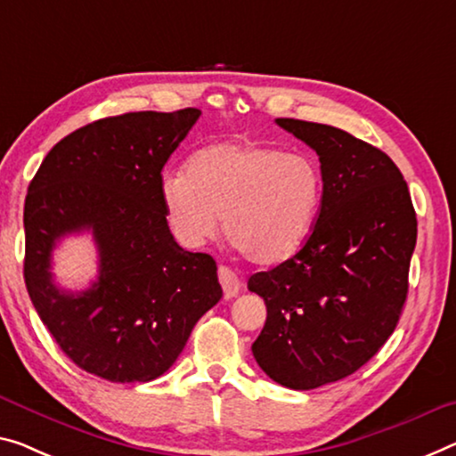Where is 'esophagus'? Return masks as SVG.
<instances>
[{
    "instance_id": "obj_1",
    "label": "esophagus",
    "mask_w": 456,
    "mask_h": 456,
    "mask_svg": "<svg viewBox=\"0 0 456 456\" xmlns=\"http://www.w3.org/2000/svg\"><path fill=\"white\" fill-rule=\"evenodd\" d=\"M218 277H220V283L224 289V297L232 299L238 296V293H240V281H238L236 273L232 269L226 267V265H220Z\"/></svg>"
}]
</instances>
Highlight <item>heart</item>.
Returning a JSON list of instances; mask_svg holds the SVG:
<instances>
[{
	"label": "heart",
	"instance_id": "heart-1",
	"mask_svg": "<svg viewBox=\"0 0 456 456\" xmlns=\"http://www.w3.org/2000/svg\"><path fill=\"white\" fill-rule=\"evenodd\" d=\"M160 204L175 238L189 248L224 232L244 258L277 265L312 234L324 198L316 160L258 140L214 142L195 151L185 175L160 179Z\"/></svg>",
	"mask_w": 456,
	"mask_h": 456
}]
</instances>
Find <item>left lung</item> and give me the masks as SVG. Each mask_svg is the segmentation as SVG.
I'll list each match as a JSON object with an SVG mask.
<instances>
[{
	"mask_svg": "<svg viewBox=\"0 0 456 456\" xmlns=\"http://www.w3.org/2000/svg\"><path fill=\"white\" fill-rule=\"evenodd\" d=\"M275 122L316 151L324 198L304 248L248 279L267 305L252 354L273 381L304 391L353 375L394 334L418 220L383 151L334 126Z\"/></svg>",
	"mask_w": 456,
	"mask_h": 456,
	"instance_id": "obj_1",
	"label": "left lung"
}]
</instances>
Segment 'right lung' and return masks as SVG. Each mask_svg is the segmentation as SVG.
<instances>
[{
  "mask_svg": "<svg viewBox=\"0 0 456 456\" xmlns=\"http://www.w3.org/2000/svg\"><path fill=\"white\" fill-rule=\"evenodd\" d=\"M200 116L130 111L83 126L53 146L28 187V296L62 353L102 379H157L222 297L216 261L175 242L159 195L160 171ZM83 229L94 234L101 275L73 294L52 281V250Z\"/></svg>",
  "mask_w": 456,
  "mask_h": 456,
  "instance_id": "obj_1",
  "label": "right lung"
}]
</instances>
